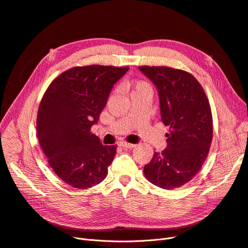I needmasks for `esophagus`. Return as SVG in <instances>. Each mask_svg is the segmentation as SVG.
I'll use <instances>...</instances> for the list:
<instances>
[{"label": "esophagus", "mask_w": 248, "mask_h": 248, "mask_svg": "<svg viewBox=\"0 0 248 248\" xmlns=\"http://www.w3.org/2000/svg\"><path fill=\"white\" fill-rule=\"evenodd\" d=\"M120 146L123 148H128V149H133L134 147H136L135 144H130V143H126V142H121Z\"/></svg>", "instance_id": "34e87169"}]
</instances>
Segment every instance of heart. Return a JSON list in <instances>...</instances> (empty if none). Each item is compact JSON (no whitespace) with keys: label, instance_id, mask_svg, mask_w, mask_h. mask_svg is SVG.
Here are the masks:
<instances>
[{"label":"heart","instance_id":"heart-1","mask_svg":"<svg viewBox=\"0 0 248 248\" xmlns=\"http://www.w3.org/2000/svg\"><path fill=\"white\" fill-rule=\"evenodd\" d=\"M141 90H150L149 85H148L146 82H143V81L137 82V83L135 84V88H134V90H133L132 93L137 92V91H141Z\"/></svg>","mask_w":248,"mask_h":248}]
</instances>
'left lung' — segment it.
Masks as SVG:
<instances>
[{"label":"left lung","instance_id":"8db88e82","mask_svg":"<svg viewBox=\"0 0 248 248\" xmlns=\"http://www.w3.org/2000/svg\"><path fill=\"white\" fill-rule=\"evenodd\" d=\"M158 91L161 121L169 126L167 147L144 167L146 178L164 188L186 185L206 160L213 138L210 103L198 80L167 67H139Z\"/></svg>","mask_w":248,"mask_h":248}]
</instances>
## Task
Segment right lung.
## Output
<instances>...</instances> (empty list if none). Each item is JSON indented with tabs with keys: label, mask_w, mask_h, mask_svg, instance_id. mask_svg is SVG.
Here are the masks:
<instances>
[{
	"label": "right lung",
	"mask_w": 248,
	"mask_h": 248,
	"mask_svg": "<svg viewBox=\"0 0 248 248\" xmlns=\"http://www.w3.org/2000/svg\"><path fill=\"white\" fill-rule=\"evenodd\" d=\"M127 67L72 68L49 85L39 104L36 130L55 173L67 185L86 189L104 180L116 146H104L91 134L114 84Z\"/></svg>",
	"instance_id": "add662e5"
}]
</instances>
